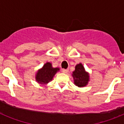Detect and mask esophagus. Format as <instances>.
Returning a JSON list of instances; mask_svg holds the SVG:
<instances>
[{
	"mask_svg": "<svg viewBox=\"0 0 124 124\" xmlns=\"http://www.w3.org/2000/svg\"><path fill=\"white\" fill-rule=\"evenodd\" d=\"M68 71H69L68 69H63V70H62V72L64 73H67Z\"/></svg>",
	"mask_w": 124,
	"mask_h": 124,
	"instance_id": "obj_1",
	"label": "esophagus"
}]
</instances>
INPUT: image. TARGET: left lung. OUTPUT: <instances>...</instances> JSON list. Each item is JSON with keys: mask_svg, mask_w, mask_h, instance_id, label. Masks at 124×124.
Returning a JSON list of instances; mask_svg holds the SVG:
<instances>
[{"mask_svg": "<svg viewBox=\"0 0 124 124\" xmlns=\"http://www.w3.org/2000/svg\"><path fill=\"white\" fill-rule=\"evenodd\" d=\"M73 76L74 79V84L78 87H83L87 84L89 81V74L85 72L82 64L76 66L75 71H73Z\"/></svg>", "mask_w": 124, "mask_h": 124, "instance_id": "left-lung-1", "label": "left lung"}]
</instances>
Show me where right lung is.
Listing matches in <instances>:
<instances>
[{"mask_svg":"<svg viewBox=\"0 0 124 124\" xmlns=\"http://www.w3.org/2000/svg\"><path fill=\"white\" fill-rule=\"evenodd\" d=\"M59 68H52L51 64L50 63H46L42 69L40 70L36 75V79L38 83L41 84H46L53 79L54 74L59 71Z\"/></svg>","mask_w":124,"mask_h":124,"instance_id":"right-lung-1","label":"right lung"}]
</instances>
